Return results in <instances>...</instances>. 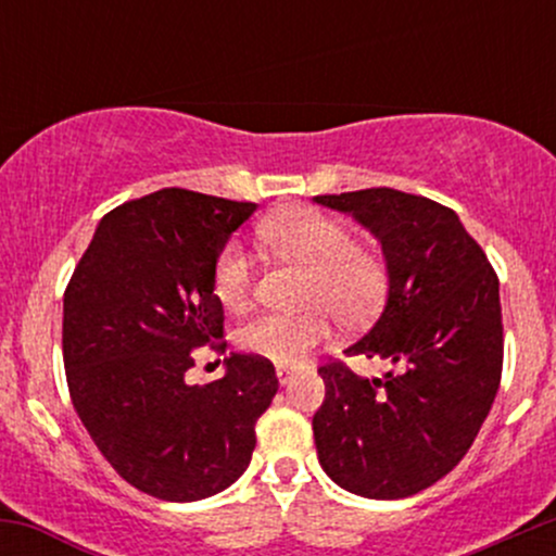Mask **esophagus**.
Returning a JSON list of instances; mask_svg holds the SVG:
<instances>
[{"label":"esophagus","mask_w":556,"mask_h":556,"mask_svg":"<svg viewBox=\"0 0 556 556\" xmlns=\"http://www.w3.org/2000/svg\"><path fill=\"white\" fill-rule=\"evenodd\" d=\"M277 376H279V384L287 387L292 381V368L287 366H277Z\"/></svg>","instance_id":"34e87169"}]
</instances>
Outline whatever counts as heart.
I'll return each mask as SVG.
<instances>
[{
	"instance_id": "b5f03b06",
	"label": "heart",
	"mask_w": 556,
	"mask_h": 556,
	"mask_svg": "<svg viewBox=\"0 0 556 556\" xmlns=\"http://www.w3.org/2000/svg\"><path fill=\"white\" fill-rule=\"evenodd\" d=\"M258 240L274 256L305 266L300 314H258L238 331V344L279 366L300 363L329 334V311L342 324H366L387 295V266L374 248L350 240L348 227L311 206H287L258 225ZM251 258L240 242H227L214 264V292L240 305L251 292Z\"/></svg>"
}]
</instances>
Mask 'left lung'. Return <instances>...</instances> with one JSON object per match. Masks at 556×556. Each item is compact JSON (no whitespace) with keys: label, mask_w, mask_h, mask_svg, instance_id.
<instances>
[{"label":"left lung","mask_w":556,"mask_h":556,"mask_svg":"<svg viewBox=\"0 0 556 556\" xmlns=\"http://www.w3.org/2000/svg\"><path fill=\"white\" fill-rule=\"evenodd\" d=\"M381 242L389 292L379 321L344 353L381 358L384 379L318 368V463L337 486L405 500L463 460L502 379L500 279L452 208L392 188L316 195Z\"/></svg>","instance_id":"left-lung-1"}]
</instances>
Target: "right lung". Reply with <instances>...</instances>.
I'll return each instance as SVG.
<instances>
[{
    "label": "right lung",
    "mask_w": 556,
    "mask_h": 556,
    "mask_svg": "<svg viewBox=\"0 0 556 556\" xmlns=\"http://www.w3.org/2000/svg\"><path fill=\"white\" fill-rule=\"evenodd\" d=\"M256 203L164 188L112 208L65 290L70 397L101 455L156 500L219 494L248 468L277 394L266 358L232 353L222 379L185 381L193 350H225L214 264Z\"/></svg>",
    "instance_id": "right-lung-1"
}]
</instances>
